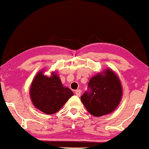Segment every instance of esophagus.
<instances>
[{"label": "esophagus", "mask_w": 149, "mask_h": 149, "mask_svg": "<svg viewBox=\"0 0 149 149\" xmlns=\"http://www.w3.org/2000/svg\"><path fill=\"white\" fill-rule=\"evenodd\" d=\"M81 90H75V94H76V95H77V96H81Z\"/></svg>", "instance_id": "obj_1"}]
</instances>
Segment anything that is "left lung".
<instances>
[{"instance_id": "obj_1", "label": "left lung", "mask_w": 149, "mask_h": 149, "mask_svg": "<svg viewBox=\"0 0 149 149\" xmlns=\"http://www.w3.org/2000/svg\"><path fill=\"white\" fill-rule=\"evenodd\" d=\"M90 93L81 97L82 103L90 114L101 117L111 114L121 101L123 88L120 80L111 68H106L90 78Z\"/></svg>"}]
</instances>
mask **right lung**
Here are the masks:
<instances>
[{
    "mask_svg": "<svg viewBox=\"0 0 149 149\" xmlns=\"http://www.w3.org/2000/svg\"><path fill=\"white\" fill-rule=\"evenodd\" d=\"M44 69L38 72L30 87V98L36 109L47 114L58 112L73 96L68 87L62 85L56 72L48 77L44 74Z\"/></svg>",
    "mask_w": 149,
    "mask_h": 149,
    "instance_id": "obj_1",
    "label": "right lung"
}]
</instances>
